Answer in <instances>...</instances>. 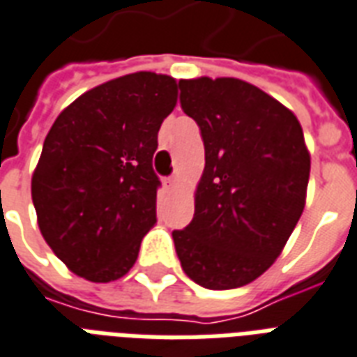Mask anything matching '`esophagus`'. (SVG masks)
<instances>
[{"label": "esophagus", "mask_w": 357, "mask_h": 357, "mask_svg": "<svg viewBox=\"0 0 357 357\" xmlns=\"http://www.w3.org/2000/svg\"><path fill=\"white\" fill-rule=\"evenodd\" d=\"M178 178H176V176H172V178H168L167 181H165V185H167V189H176V187H178Z\"/></svg>", "instance_id": "obj_1"}]
</instances>
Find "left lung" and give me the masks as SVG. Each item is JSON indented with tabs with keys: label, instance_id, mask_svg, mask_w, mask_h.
<instances>
[{
	"label": "left lung",
	"instance_id": "obj_1",
	"mask_svg": "<svg viewBox=\"0 0 357 357\" xmlns=\"http://www.w3.org/2000/svg\"><path fill=\"white\" fill-rule=\"evenodd\" d=\"M202 130L195 217L174 230L181 268L209 290L249 284L275 262L303 213L311 155L292 110L239 78L179 80Z\"/></svg>",
	"mask_w": 357,
	"mask_h": 357
}]
</instances>
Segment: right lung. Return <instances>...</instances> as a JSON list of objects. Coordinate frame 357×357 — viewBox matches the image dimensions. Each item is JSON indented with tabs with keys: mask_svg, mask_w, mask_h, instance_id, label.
Masks as SVG:
<instances>
[{
	"mask_svg": "<svg viewBox=\"0 0 357 357\" xmlns=\"http://www.w3.org/2000/svg\"><path fill=\"white\" fill-rule=\"evenodd\" d=\"M179 84L140 70L82 93L59 114L31 176L37 222L54 255L91 282L118 281L157 222L151 160Z\"/></svg>",
	"mask_w": 357,
	"mask_h": 357,
	"instance_id": "add662e5",
	"label": "right lung"
}]
</instances>
